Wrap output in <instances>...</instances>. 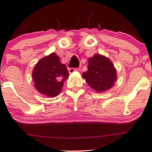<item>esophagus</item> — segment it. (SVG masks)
Listing matches in <instances>:
<instances>
[{
  "label": "esophagus",
  "mask_w": 152,
  "mask_h": 152,
  "mask_svg": "<svg viewBox=\"0 0 152 152\" xmlns=\"http://www.w3.org/2000/svg\"><path fill=\"white\" fill-rule=\"evenodd\" d=\"M78 69H76V68H70L68 70V72H69V73H70V74H71V73H74V72H76V71H78Z\"/></svg>",
  "instance_id": "obj_1"
}]
</instances>
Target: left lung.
<instances>
[{
  "mask_svg": "<svg viewBox=\"0 0 152 152\" xmlns=\"http://www.w3.org/2000/svg\"><path fill=\"white\" fill-rule=\"evenodd\" d=\"M82 76L92 89L102 93L113 87L117 79V71L110 59L96 53L89 58L87 70Z\"/></svg>",
  "mask_w": 152,
  "mask_h": 152,
  "instance_id": "1",
  "label": "left lung"
}]
</instances>
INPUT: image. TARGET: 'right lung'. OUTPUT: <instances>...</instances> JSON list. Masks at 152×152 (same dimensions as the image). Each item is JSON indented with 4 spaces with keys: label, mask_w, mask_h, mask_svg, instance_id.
I'll return each instance as SVG.
<instances>
[{
    "label": "right lung",
    "mask_w": 152,
    "mask_h": 152,
    "mask_svg": "<svg viewBox=\"0 0 152 152\" xmlns=\"http://www.w3.org/2000/svg\"><path fill=\"white\" fill-rule=\"evenodd\" d=\"M68 76L66 66L61 63L56 53L42 58L32 71L35 88L48 97H56L60 93Z\"/></svg>",
    "instance_id": "right-lung-1"
}]
</instances>
